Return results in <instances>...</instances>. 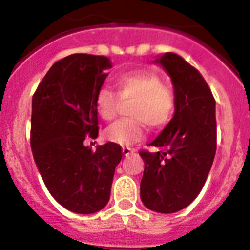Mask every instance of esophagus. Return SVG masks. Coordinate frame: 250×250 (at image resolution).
Here are the masks:
<instances>
[{"mask_svg":"<svg viewBox=\"0 0 250 250\" xmlns=\"http://www.w3.org/2000/svg\"><path fill=\"white\" fill-rule=\"evenodd\" d=\"M134 151H135V149H132V147H129V146H124L123 147V154L125 156L130 155V154H131V152H134Z\"/></svg>","mask_w":250,"mask_h":250,"instance_id":"1","label":"esophagus"}]
</instances>
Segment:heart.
<instances>
[{"instance_id":"obj_1","label":"heart","mask_w":250,"mask_h":250,"mask_svg":"<svg viewBox=\"0 0 250 250\" xmlns=\"http://www.w3.org/2000/svg\"><path fill=\"white\" fill-rule=\"evenodd\" d=\"M116 92L101 87L95 96V109L104 120H112L120 109L121 101H132L129 107L131 118L120 119L105 130L107 140L120 145L140 141L145 135V124L152 129L165 126L175 111V94L163 85L160 75L151 70H136L116 76Z\"/></svg>"}]
</instances>
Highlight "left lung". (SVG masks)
I'll return each mask as SVG.
<instances>
[{
    "label": "left lung",
    "instance_id": "left-lung-1",
    "mask_svg": "<svg viewBox=\"0 0 250 250\" xmlns=\"http://www.w3.org/2000/svg\"><path fill=\"white\" fill-rule=\"evenodd\" d=\"M171 77L176 105L173 119L151 146L145 163L140 198L145 207L170 214L190 204L205 184L216 150L215 100L200 72L183 57L167 52L154 61Z\"/></svg>",
    "mask_w": 250,
    "mask_h": 250
}]
</instances>
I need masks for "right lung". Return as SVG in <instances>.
Masks as SVG:
<instances>
[{
	"mask_svg": "<svg viewBox=\"0 0 250 250\" xmlns=\"http://www.w3.org/2000/svg\"><path fill=\"white\" fill-rule=\"evenodd\" d=\"M110 60L74 54L51 66L32 98L31 149L47 190L77 214L101 210L110 199L115 167L123 158L115 143L85 146L99 134L95 96Z\"/></svg>",
	"mask_w": 250,
	"mask_h": 250,
	"instance_id": "obj_1",
	"label": "right lung"
}]
</instances>
